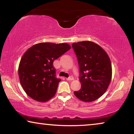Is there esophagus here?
I'll return each mask as SVG.
<instances>
[{
	"label": "esophagus",
	"instance_id": "esophagus-1",
	"mask_svg": "<svg viewBox=\"0 0 134 134\" xmlns=\"http://www.w3.org/2000/svg\"><path fill=\"white\" fill-rule=\"evenodd\" d=\"M66 80H74V77H73L72 76H70L69 77L66 78Z\"/></svg>",
	"mask_w": 134,
	"mask_h": 134
}]
</instances>
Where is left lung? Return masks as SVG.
Returning <instances> with one entry per match:
<instances>
[{"label":"left lung","mask_w":134,"mask_h":134,"mask_svg":"<svg viewBox=\"0 0 134 134\" xmlns=\"http://www.w3.org/2000/svg\"><path fill=\"white\" fill-rule=\"evenodd\" d=\"M72 47L79 66L81 88L74 91L79 99L90 102L104 94L111 79L110 60L99 45L90 41L74 43Z\"/></svg>","instance_id":"1"}]
</instances>
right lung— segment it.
I'll list each match as a JSON object with an SVG mask.
<instances>
[{
    "mask_svg": "<svg viewBox=\"0 0 134 134\" xmlns=\"http://www.w3.org/2000/svg\"><path fill=\"white\" fill-rule=\"evenodd\" d=\"M70 49L67 43H40L27 49L20 61L18 74L29 96L46 102L55 94L61 79L55 77L53 62Z\"/></svg>",
    "mask_w": 134,
    "mask_h": 134,
    "instance_id": "obj_1",
    "label": "right lung"
}]
</instances>
